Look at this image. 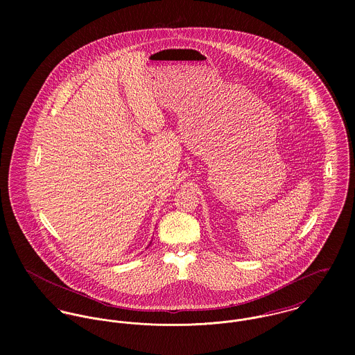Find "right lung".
<instances>
[{
	"label": "right lung",
	"instance_id": "obj_1",
	"mask_svg": "<svg viewBox=\"0 0 355 355\" xmlns=\"http://www.w3.org/2000/svg\"><path fill=\"white\" fill-rule=\"evenodd\" d=\"M150 243H152V242H150Z\"/></svg>",
	"mask_w": 355,
	"mask_h": 355
}]
</instances>
